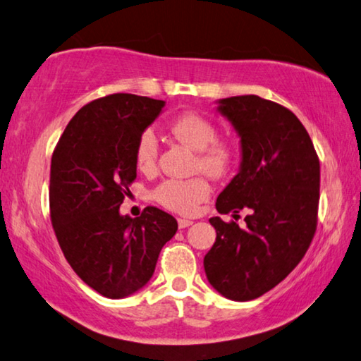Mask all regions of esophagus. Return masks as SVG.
Returning <instances> with one entry per match:
<instances>
[{
    "instance_id": "esophagus-1",
    "label": "esophagus",
    "mask_w": 361,
    "mask_h": 361,
    "mask_svg": "<svg viewBox=\"0 0 361 361\" xmlns=\"http://www.w3.org/2000/svg\"><path fill=\"white\" fill-rule=\"evenodd\" d=\"M192 224L191 219H185V218H178V228L180 229H185V228H189V226Z\"/></svg>"
}]
</instances>
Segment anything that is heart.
<instances>
[{
	"label": "heart",
	"mask_w": 361,
	"mask_h": 361,
	"mask_svg": "<svg viewBox=\"0 0 361 361\" xmlns=\"http://www.w3.org/2000/svg\"><path fill=\"white\" fill-rule=\"evenodd\" d=\"M173 135L194 151H199L197 167L213 178H221L234 162V148L216 140V127L210 119L185 113L170 124ZM159 156V140L152 129H145L137 140L135 162L143 172L154 169ZM212 188L205 178L166 180L154 189L156 202L181 215H191L209 199Z\"/></svg>",
	"instance_id": "obj_1"
}]
</instances>
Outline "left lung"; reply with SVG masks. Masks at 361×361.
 <instances>
[{
	"instance_id": "1",
	"label": "left lung",
	"mask_w": 361,
	"mask_h": 361,
	"mask_svg": "<svg viewBox=\"0 0 361 361\" xmlns=\"http://www.w3.org/2000/svg\"><path fill=\"white\" fill-rule=\"evenodd\" d=\"M216 111L240 138L239 173L216 199L221 215L248 210L245 228L210 218L216 240L204 258L210 285L232 301H252L279 285L312 242L320 162L295 114L258 95L219 99ZM235 216V215H234Z\"/></svg>"
}]
</instances>
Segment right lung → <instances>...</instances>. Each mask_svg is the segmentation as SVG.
I'll return each instance as SVG.
<instances>
[{
  "label": "right lung",
  "instance_id": "obj_1",
  "mask_svg": "<svg viewBox=\"0 0 361 361\" xmlns=\"http://www.w3.org/2000/svg\"><path fill=\"white\" fill-rule=\"evenodd\" d=\"M164 106L132 94L90 102L73 116L52 154L49 204L59 245L82 282L105 298L142 290L178 229L156 207L138 218L119 212L137 178V140Z\"/></svg>",
  "mask_w": 361,
  "mask_h": 361
}]
</instances>
